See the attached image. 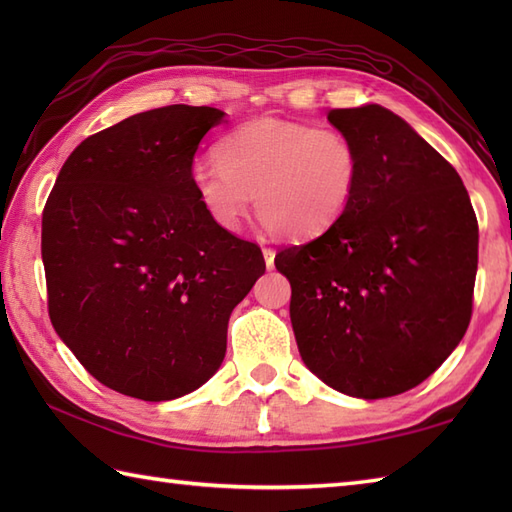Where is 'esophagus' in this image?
Returning <instances> with one entry per match:
<instances>
[{
	"mask_svg": "<svg viewBox=\"0 0 512 512\" xmlns=\"http://www.w3.org/2000/svg\"><path fill=\"white\" fill-rule=\"evenodd\" d=\"M264 262H266V268L273 270L275 268V250L273 248H264Z\"/></svg>",
	"mask_w": 512,
	"mask_h": 512,
	"instance_id": "esophagus-1",
	"label": "esophagus"
}]
</instances>
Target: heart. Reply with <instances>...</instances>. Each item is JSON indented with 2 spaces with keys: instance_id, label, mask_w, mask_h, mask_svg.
Segmentation results:
<instances>
[{
  "instance_id": "b5f03b06",
  "label": "heart",
  "mask_w": 512,
  "mask_h": 512,
  "mask_svg": "<svg viewBox=\"0 0 512 512\" xmlns=\"http://www.w3.org/2000/svg\"><path fill=\"white\" fill-rule=\"evenodd\" d=\"M191 182L224 231H239L255 193L257 211L279 235L312 237L350 209L361 158L339 129L262 116L220 140L217 162H195Z\"/></svg>"
}]
</instances>
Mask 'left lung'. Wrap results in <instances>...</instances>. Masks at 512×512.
I'll return each mask as SVG.
<instances>
[{"instance_id": "1", "label": "left lung", "mask_w": 512, "mask_h": 512, "mask_svg": "<svg viewBox=\"0 0 512 512\" xmlns=\"http://www.w3.org/2000/svg\"><path fill=\"white\" fill-rule=\"evenodd\" d=\"M328 121L354 140L361 182L328 231L275 266L310 372L354 398L398 396L469 328L477 220L458 171L387 107L330 110Z\"/></svg>"}]
</instances>
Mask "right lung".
<instances>
[{
  "label": "right lung",
  "mask_w": 512,
  "mask_h": 512,
  "mask_svg": "<svg viewBox=\"0 0 512 512\" xmlns=\"http://www.w3.org/2000/svg\"><path fill=\"white\" fill-rule=\"evenodd\" d=\"M224 116L169 105L85 138L43 209L50 321L118 394L160 402L202 387L224 361L228 317L266 270L193 191L195 151Z\"/></svg>",
  "instance_id": "add662e5"
}]
</instances>
